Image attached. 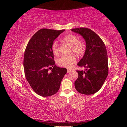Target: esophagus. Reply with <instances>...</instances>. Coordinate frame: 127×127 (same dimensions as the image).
I'll use <instances>...</instances> for the list:
<instances>
[{"label":"esophagus","instance_id":"esophagus-1","mask_svg":"<svg viewBox=\"0 0 127 127\" xmlns=\"http://www.w3.org/2000/svg\"><path fill=\"white\" fill-rule=\"evenodd\" d=\"M67 71H68V73H69V72L71 71V70H70V69H68V70H67Z\"/></svg>","mask_w":127,"mask_h":127}]
</instances>
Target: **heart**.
Instances as JSON below:
<instances>
[{
	"label": "heart",
	"instance_id": "b5f03b06",
	"mask_svg": "<svg viewBox=\"0 0 127 127\" xmlns=\"http://www.w3.org/2000/svg\"><path fill=\"white\" fill-rule=\"evenodd\" d=\"M64 41L66 44L70 46L72 52L76 54L78 56L82 55L86 50V44L84 42L79 41V37L74 34H68L63 37ZM52 52L54 55H57L58 54V44L56 41H54L51 47ZM58 65L64 67V68H70L72 66V64L76 62V58L73 55L63 56L57 59Z\"/></svg>",
	"mask_w": 127,
	"mask_h": 127
}]
</instances>
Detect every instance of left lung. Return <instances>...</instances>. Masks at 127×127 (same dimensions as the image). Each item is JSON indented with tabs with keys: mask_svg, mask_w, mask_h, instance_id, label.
<instances>
[{
	"mask_svg": "<svg viewBox=\"0 0 127 127\" xmlns=\"http://www.w3.org/2000/svg\"><path fill=\"white\" fill-rule=\"evenodd\" d=\"M72 32L79 34L85 40V55L77 65L85 67V70H76L79 74L75 82L78 92L91 95L102 87L108 75V60L104 42L95 32L87 28H75Z\"/></svg>",
	"mask_w": 127,
	"mask_h": 127,
	"instance_id": "1",
	"label": "left lung"
}]
</instances>
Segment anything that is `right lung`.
I'll return each mask as SVG.
<instances>
[{
	"label": "right lung",
	"instance_id": "obj_1",
	"mask_svg": "<svg viewBox=\"0 0 127 127\" xmlns=\"http://www.w3.org/2000/svg\"><path fill=\"white\" fill-rule=\"evenodd\" d=\"M64 31L40 29L26 47L23 60L25 76L32 88L40 96H48L57 92L67 72L66 68L55 65L51 49L54 40Z\"/></svg>",
	"mask_w": 127,
	"mask_h": 127
}]
</instances>
